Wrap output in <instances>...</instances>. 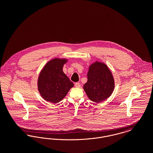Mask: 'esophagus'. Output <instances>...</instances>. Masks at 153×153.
Listing matches in <instances>:
<instances>
[{
    "mask_svg": "<svg viewBox=\"0 0 153 153\" xmlns=\"http://www.w3.org/2000/svg\"><path fill=\"white\" fill-rule=\"evenodd\" d=\"M74 85H75L76 88H80V86H81L80 83H79V82H76Z\"/></svg>",
    "mask_w": 153,
    "mask_h": 153,
    "instance_id": "obj_1",
    "label": "esophagus"
}]
</instances>
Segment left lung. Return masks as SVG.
I'll return each instance as SVG.
<instances>
[{"mask_svg":"<svg viewBox=\"0 0 153 153\" xmlns=\"http://www.w3.org/2000/svg\"><path fill=\"white\" fill-rule=\"evenodd\" d=\"M87 82L83 88L88 98L95 102H102L112 94L115 82L108 66L100 62H95L89 68Z\"/></svg>","mask_w":153,"mask_h":153,"instance_id":"left-lung-1","label":"left lung"}]
</instances>
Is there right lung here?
I'll use <instances>...</instances> for the list:
<instances>
[{
  "mask_svg": "<svg viewBox=\"0 0 153 153\" xmlns=\"http://www.w3.org/2000/svg\"><path fill=\"white\" fill-rule=\"evenodd\" d=\"M66 59L54 58L44 67L38 79V89L45 100L52 103L61 101L74 86L73 82L63 72Z\"/></svg>",
  "mask_w": 153,
  "mask_h": 153,
  "instance_id": "obj_1",
  "label": "right lung"
}]
</instances>
